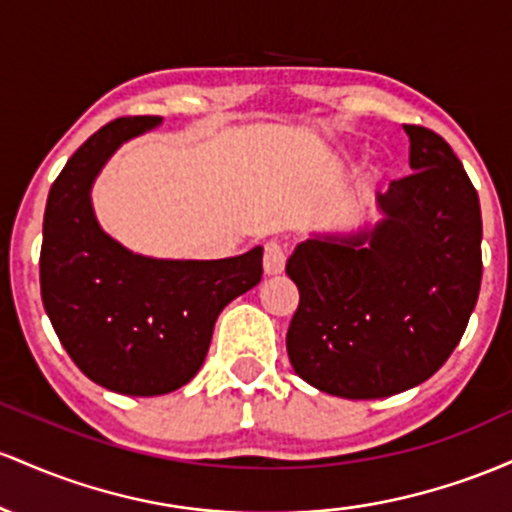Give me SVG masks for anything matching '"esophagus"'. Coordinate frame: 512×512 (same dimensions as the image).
Masks as SVG:
<instances>
[{
    "instance_id": "obj_1",
    "label": "esophagus",
    "mask_w": 512,
    "mask_h": 512,
    "mask_svg": "<svg viewBox=\"0 0 512 512\" xmlns=\"http://www.w3.org/2000/svg\"><path fill=\"white\" fill-rule=\"evenodd\" d=\"M285 249L278 241H268L266 249H263V271L266 275H280L285 271Z\"/></svg>"
}]
</instances>
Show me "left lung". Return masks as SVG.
Wrapping results in <instances>:
<instances>
[{
  "mask_svg": "<svg viewBox=\"0 0 512 512\" xmlns=\"http://www.w3.org/2000/svg\"><path fill=\"white\" fill-rule=\"evenodd\" d=\"M404 130L413 174L377 193L382 220L312 234L285 266L300 290L287 329L290 363L341 399H382L433 377L479 297V195L438 132Z\"/></svg>",
  "mask_w": 512,
  "mask_h": 512,
  "instance_id": "1",
  "label": "left lung"
}]
</instances>
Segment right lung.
<instances>
[{"instance_id":"right-lung-1","label":"right lung","mask_w":512,"mask_h":512,"mask_svg":"<svg viewBox=\"0 0 512 512\" xmlns=\"http://www.w3.org/2000/svg\"><path fill=\"white\" fill-rule=\"evenodd\" d=\"M162 125L118 118L89 137L48 193L40 295L50 324L89 380L157 396L198 375L222 309L261 283L263 249L220 261L132 254L96 220L91 188L123 142Z\"/></svg>"}]
</instances>
